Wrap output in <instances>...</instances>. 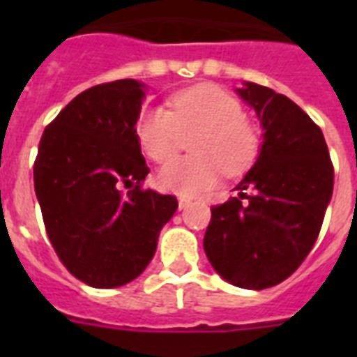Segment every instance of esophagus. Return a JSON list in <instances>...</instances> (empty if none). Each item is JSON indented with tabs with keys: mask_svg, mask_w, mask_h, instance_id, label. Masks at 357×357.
I'll return each mask as SVG.
<instances>
[{
	"mask_svg": "<svg viewBox=\"0 0 357 357\" xmlns=\"http://www.w3.org/2000/svg\"><path fill=\"white\" fill-rule=\"evenodd\" d=\"M190 198H187V196H179L178 198V204H179V209H185V207L190 206Z\"/></svg>",
	"mask_w": 357,
	"mask_h": 357,
	"instance_id": "obj_1",
	"label": "esophagus"
}]
</instances>
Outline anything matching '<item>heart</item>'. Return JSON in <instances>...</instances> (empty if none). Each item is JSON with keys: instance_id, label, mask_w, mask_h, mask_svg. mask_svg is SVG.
<instances>
[{"instance_id": "1", "label": "heart", "mask_w": 357, "mask_h": 357, "mask_svg": "<svg viewBox=\"0 0 357 357\" xmlns=\"http://www.w3.org/2000/svg\"><path fill=\"white\" fill-rule=\"evenodd\" d=\"M135 133L151 161L165 162L179 150L183 135H192V155L167 162L157 174L162 190L195 196L217 185L222 172L243 174L259 153V131L243 116L229 92L211 83L176 92L170 111L148 107L139 114Z\"/></svg>"}]
</instances>
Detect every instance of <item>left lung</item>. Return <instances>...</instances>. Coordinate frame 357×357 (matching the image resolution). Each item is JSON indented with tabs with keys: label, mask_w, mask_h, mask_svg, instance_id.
<instances>
[{
	"label": "left lung",
	"mask_w": 357,
	"mask_h": 357,
	"mask_svg": "<svg viewBox=\"0 0 357 357\" xmlns=\"http://www.w3.org/2000/svg\"><path fill=\"white\" fill-rule=\"evenodd\" d=\"M235 92L257 114L263 142L237 198L211 207L204 250L218 276L259 291L287 280L313 248L333 167L321 128L287 96L250 81Z\"/></svg>",
	"instance_id": "obj_1"
}]
</instances>
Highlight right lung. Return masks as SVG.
<instances>
[{
	"label": "right lung",
	"instance_id": "add662e5",
	"mask_svg": "<svg viewBox=\"0 0 357 357\" xmlns=\"http://www.w3.org/2000/svg\"><path fill=\"white\" fill-rule=\"evenodd\" d=\"M144 83L119 79L81 92L42 133L33 176L47 237L86 285L113 289L140 276L176 196L142 190L150 172L135 126ZM129 188L121 195V187Z\"/></svg>",
	"mask_w": 357,
	"mask_h": 357
}]
</instances>
